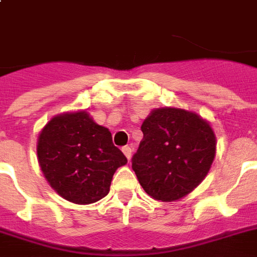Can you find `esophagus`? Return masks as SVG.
I'll return each mask as SVG.
<instances>
[{"label": "esophagus", "instance_id": "esophagus-1", "mask_svg": "<svg viewBox=\"0 0 257 257\" xmlns=\"http://www.w3.org/2000/svg\"><path fill=\"white\" fill-rule=\"evenodd\" d=\"M122 153L126 156L128 160H131V157H132V148L131 147H122Z\"/></svg>", "mask_w": 257, "mask_h": 257}]
</instances>
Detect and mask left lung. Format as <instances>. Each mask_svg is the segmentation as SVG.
Wrapping results in <instances>:
<instances>
[{"label":"left lung","mask_w":257,"mask_h":257,"mask_svg":"<svg viewBox=\"0 0 257 257\" xmlns=\"http://www.w3.org/2000/svg\"><path fill=\"white\" fill-rule=\"evenodd\" d=\"M143 141L132 168L155 200L175 201L191 193L207 176L216 155L211 125L179 108L151 112L141 125Z\"/></svg>","instance_id":"obj_1"}]
</instances>
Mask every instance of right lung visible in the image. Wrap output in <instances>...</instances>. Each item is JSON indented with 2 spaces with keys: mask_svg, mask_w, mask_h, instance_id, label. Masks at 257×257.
<instances>
[{
  "mask_svg": "<svg viewBox=\"0 0 257 257\" xmlns=\"http://www.w3.org/2000/svg\"><path fill=\"white\" fill-rule=\"evenodd\" d=\"M37 156L50 187L74 204L105 197L116 169L128 163L109 129L85 110L53 117L38 136Z\"/></svg>",
  "mask_w": 257,
  "mask_h": 257,
  "instance_id": "add662e5",
  "label": "right lung"
}]
</instances>
